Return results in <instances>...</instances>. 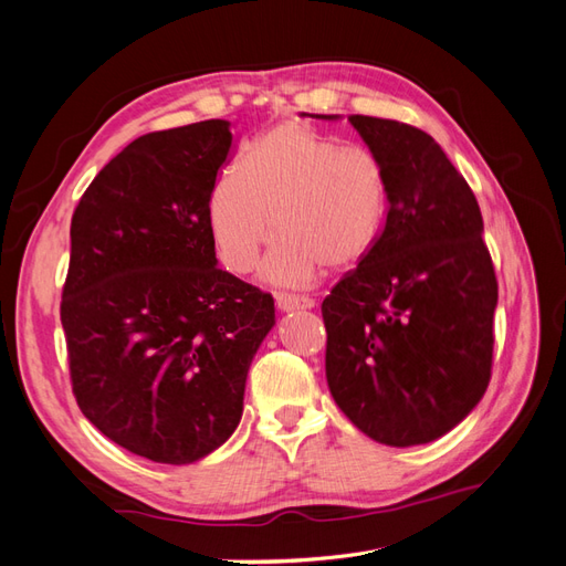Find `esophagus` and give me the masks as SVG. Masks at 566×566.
Wrapping results in <instances>:
<instances>
[{"instance_id": "34e87169", "label": "esophagus", "mask_w": 566, "mask_h": 566, "mask_svg": "<svg viewBox=\"0 0 566 566\" xmlns=\"http://www.w3.org/2000/svg\"><path fill=\"white\" fill-rule=\"evenodd\" d=\"M276 306L281 312H300V310H314V300L300 297V295H285L276 293Z\"/></svg>"}]
</instances>
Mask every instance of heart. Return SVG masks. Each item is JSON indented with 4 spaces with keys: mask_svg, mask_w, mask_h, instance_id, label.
<instances>
[{
    "mask_svg": "<svg viewBox=\"0 0 566 566\" xmlns=\"http://www.w3.org/2000/svg\"><path fill=\"white\" fill-rule=\"evenodd\" d=\"M387 212V172L373 153L295 123L254 142L241 175H221L208 202L217 252L233 273H250L271 227L279 233L262 269L276 285L310 283L323 264L358 266L378 245Z\"/></svg>",
    "mask_w": 566,
    "mask_h": 566,
    "instance_id": "heart-1",
    "label": "heart"
}]
</instances>
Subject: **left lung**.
Returning <instances> with one entry per match:
<instances>
[{
    "instance_id": "1",
    "label": "left lung",
    "mask_w": 566,
    "mask_h": 566,
    "mask_svg": "<svg viewBox=\"0 0 566 566\" xmlns=\"http://www.w3.org/2000/svg\"><path fill=\"white\" fill-rule=\"evenodd\" d=\"M347 119L385 167L389 212L368 260L321 304L325 378L364 434L418 447L484 397L499 283L472 188L432 136L397 119Z\"/></svg>"
}]
</instances>
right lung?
I'll return each mask as SVG.
<instances>
[{
	"label": "right lung",
	"mask_w": 566,
	"mask_h": 566,
	"mask_svg": "<svg viewBox=\"0 0 566 566\" xmlns=\"http://www.w3.org/2000/svg\"><path fill=\"white\" fill-rule=\"evenodd\" d=\"M231 123L144 134L101 169L71 224L61 323L77 406L136 455L188 465L241 422L273 297L221 271L208 202Z\"/></svg>",
	"instance_id": "right-lung-1"
}]
</instances>
